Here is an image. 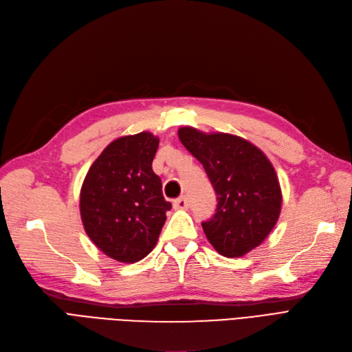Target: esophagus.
<instances>
[{
    "label": "esophagus",
    "instance_id": "1",
    "mask_svg": "<svg viewBox=\"0 0 352 352\" xmlns=\"http://www.w3.org/2000/svg\"><path fill=\"white\" fill-rule=\"evenodd\" d=\"M173 208L175 209H188L189 208V202L186 199V196H180L175 202H173Z\"/></svg>",
    "mask_w": 352,
    "mask_h": 352
}]
</instances>
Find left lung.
<instances>
[{"label": "left lung", "instance_id": "8db88e82", "mask_svg": "<svg viewBox=\"0 0 352 352\" xmlns=\"http://www.w3.org/2000/svg\"><path fill=\"white\" fill-rule=\"evenodd\" d=\"M177 134L202 163L217 193L215 214L202 222L208 241L223 257H243L269 236L282 209L273 164L238 135L206 134L193 127H182Z\"/></svg>", "mask_w": 352, "mask_h": 352}]
</instances>
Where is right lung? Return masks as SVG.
Returning a JSON list of instances; mask_svg holds the SVG:
<instances>
[{"label": "right lung", "mask_w": 352, "mask_h": 352, "mask_svg": "<svg viewBox=\"0 0 352 352\" xmlns=\"http://www.w3.org/2000/svg\"><path fill=\"white\" fill-rule=\"evenodd\" d=\"M159 138L148 131L109 143L80 189V218L91 241L121 263L143 260L157 244L172 208L153 172Z\"/></svg>", "instance_id": "right-lung-1"}]
</instances>
